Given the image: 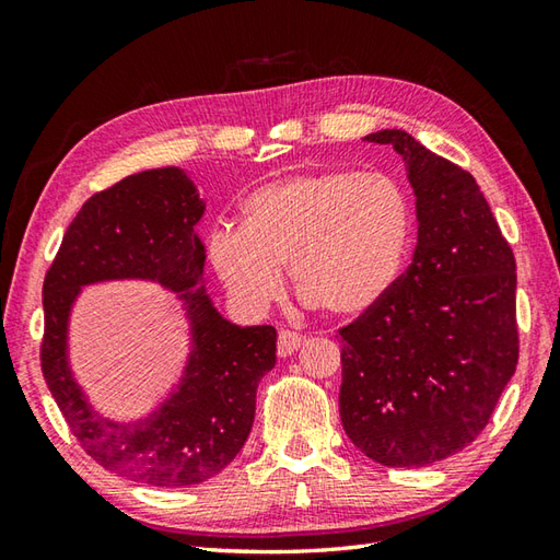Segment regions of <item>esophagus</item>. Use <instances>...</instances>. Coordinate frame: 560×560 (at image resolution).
Instances as JSON below:
<instances>
[{"label":"esophagus","instance_id":"obj_1","mask_svg":"<svg viewBox=\"0 0 560 560\" xmlns=\"http://www.w3.org/2000/svg\"><path fill=\"white\" fill-rule=\"evenodd\" d=\"M301 347H303V335H299V331H289V329L279 331L277 351H279V355H283V359H287V355H291V353L299 351Z\"/></svg>","mask_w":560,"mask_h":560}]
</instances>
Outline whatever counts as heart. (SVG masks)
I'll return each instance as SVG.
<instances>
[{
    "mask_svg": "<svg viewBox=\"0 0 560 560\" xmlns=\"http://www.w3.org/2000/svg\"><path fill=\"white\" fill-rule=\"evenodd\" d=\"M411 199L395 177L359 171L287 175L241 201V225H217L209 265L245 307L283 289V265L307 305L361 317L383 303L407 265Z\"/></svg>",
    "mask_w": 560,
    "mask_h": 560,
    "instance_id": "heart-1",
    "label": "heart"
}]
</instances>
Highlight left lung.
Returning a JSON list of instances; mask_svg holds the SVG:
<instances>
[{"mask_svg":"<svg viewBox=\"0 0 560 560\" xmlns=\"http://www.w3.org/2000/svg\"><path fill=\"white\" fill-rule=\"evenodd\" d=\"M363 139L401 159L419 233L387 299L339 329V416L365 457L419 469L467 447L515 375V255L471 173L404 129Z\"/></svg>","mask_w":560,"mask_h":560,"instance_id":"8db88e82","label":"left lung"}]
</instances>
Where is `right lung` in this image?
<instances>
[{
	"mask_svg": "<svg viewBox=\"0 0 560 560\" xmlns=\"http://www.w3.org/2000/svg\"><path fill=\"white\" fill-rule=\"evenodd\" d=\"M205 211L185 168L129 175L81 207L43 283V375L71 433L101 467L159 489L195 486L229 467L253 431L259 380L277 363V329L231 323L207 293L197 237ZM110 280H149L173 292L190 337L170 395L127 422L93 408L68 363L78 295Z\"/></svg>",
	"mask_w": 560,
	"mask_h": 560,
	"instance_id": "right-lung-1",
	"label": "right lung"
}]
</instances>
